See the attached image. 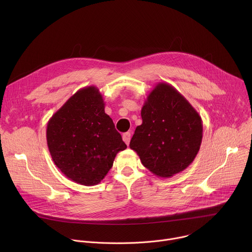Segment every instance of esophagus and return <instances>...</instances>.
Instances as JSON below:
<instances>
[{
  "instance_id": "34e87169",
  "label": "esophagus",
  "mask_w": 252,
  "mask_h": 252,
  "mask_svg": "<svg viewBox=\"0 0 252 252\" xmlns=\"http://www.w3.org/2000/svg\"><path fill=\"white\" fill-rule=\"evenodd\" d=\"M123 139L126 143V145L128 146L129 145V141H130V132H125L123 134Z\"/></svg>"
}]
</instances>
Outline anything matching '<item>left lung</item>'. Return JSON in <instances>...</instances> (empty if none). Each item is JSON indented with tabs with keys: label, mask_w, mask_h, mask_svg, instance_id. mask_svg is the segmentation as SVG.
Segmentation results:
<instances>
[{
	"label": "left lung",
	"mask_w": 252,
	"mask_h": 252,
	"mask_svg": "<svg viewBox=\"0 0 252 252\" xmlns=\"http://www.w3.org/2000/svg\"><path fill=\"white\" fill-rule=\"evenodd\" d=\"M129 148L141 163L159 177L185 170L195 158L202 140V121L174 87L158 83L141 107Z\"/></svg>",
	"instance_id": "obj_1"
}]
</instances>
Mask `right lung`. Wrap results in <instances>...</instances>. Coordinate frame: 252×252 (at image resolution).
Returning <instances> with one entry per match:
<instances>
[{"label": "right lung", "mask_w": 252, "mask_h": 252, "mask_svg": "<svg viewBox=\"0 0 252 252\" xmlns=\"http://www.w3.org/2000/svg\"><path fill=\"white\" fill-rule=\"evenodd\" d=\"M47 143L64 176L86 187L98 185L118 153L126 149L113 120L104 113L102 95L94 86L79 90L52 116Z\"/></svg>", "instance_id": "add662e5"}]
</instances>
